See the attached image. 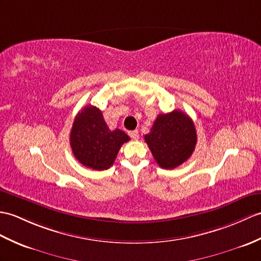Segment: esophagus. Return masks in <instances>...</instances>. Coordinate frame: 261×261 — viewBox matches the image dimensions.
<instances>
[{"label":"esophagus","instance_id":"esophagus-1","mask_svg":"<svg viewBox=\"0 0 261 261\" xmlns=\"http://www.w3.org/2000/svg\"><path fill=\"white\" fill-rule=\"evenodd\" d=\"M129 136H130V138L133 139V140H138V139H139V132H138V130L129 131Z\"/></svg>","mask_w":261,"mask_h":261}]
</instances>
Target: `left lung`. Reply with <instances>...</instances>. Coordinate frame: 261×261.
<instances>
[{
    "mask_svg": "<svg viewBox=\"0 0 261 261\" xmlns=\"http://www.w3.org/2000/svg\"><path fill=\"white\" fill-rule=\"evenodd\" d=\"M144 140L163 169H174L190 158L197 143L191 118L182 111L159 114Z\"/></svg>",
    "mask_w": 261,
    "mask_h": 261,
    "instance_id": "1",
    "label": "left lung"
}]
</instances>
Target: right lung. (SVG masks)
Segmentation results:
<instances>
[{"label":"right lung","instance_id":"right-lung-1","mask_svg":"<svg viewBox=\"0 0 261 261\" xmlns=\"http://www.w3.org/2000/svg\"><path fill=\"white\" fill-rule=\"evenodd\" d=\"M129 136L120 129L111 131L100 109L84 107L73 121L70 144L76 160L93 170H107L117 158L119 150Z\"/></svg>","mask_w":261,"mask_h":261}]
</instances>
